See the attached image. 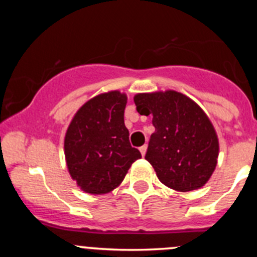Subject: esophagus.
<instances>
[{
  "label": "esophagus",
  "mask_w": 257,
  "mask_h": 257,
  "mask_svg": "<svg viewBox=\"0 0 257 257\" xmlns=\"http://www.w3.org/2000/svg\"><path fill=\"white\" fill-rule=\"evenodd\" d=\"M139 150H141V153H142V155H143V157H144V155H145V152H147V145H142V147L141 148H139Z\"/></svg>",
  "instance_id": "obj_1"
}]
</instances>
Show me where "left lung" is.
<instances>
[{
	"instance_id": "left-lung-1",
	"label": "left lung",
	"mask_w": 257,
	"mask_h": 257,
	"mask_svg": "<svg viewBox=\"0 0 257 257\" xmlns=\"http://www.w3.org/2000/svg\"><path fill=\"white\" fill-rule=\"evenodd\" d=\"M142 115H153L145 159L168 188L190 191L201 188L215 170L219 142L211 121L195 102L174 90L134 97Z\"/></svg>"
}]
</instances>
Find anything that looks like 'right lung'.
<instances>
[{
  "label": "right lung",
  "instance_id": "add662e5",
  "mask_svg": "<svg viewBox=\"0 0 257 257\" xmlns=\"http://www.w3.org/2000/svg\"><path fill=\"white\" fill-rule=\"evenodd\" d=\"M126 95L118 90L88 100L72 119L64 154L69 174L89 194L112 191L142 154L129 142L124 125Z\"/></svg>",
  "mask_w": 257,
  "mask_h": 257
}]
</instances>
